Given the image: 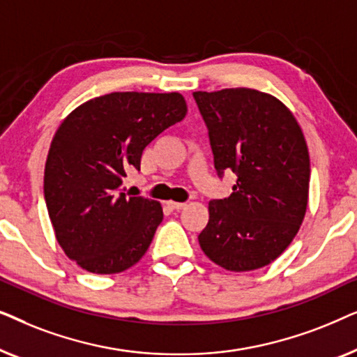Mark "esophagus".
Returning a JSON list of instances; mask_svg holds the SVG:
<instances>
[{
	"label": "esophagus",
	"mask_w": 357,
	"mask_h": 357,
	"mask_svg": "<svg viewBox=\"0 0 357 357\" xmlns=\"http://www.w3.org/2000/svg\"><path fill=\"white\" fill-rule=\"evenodd\" d=\"M169 208L170 209H175V211H178V209H183L187 206V203H178V202H169Z\"/></svg>",
	"instance_id": "1"
}]
</instances>
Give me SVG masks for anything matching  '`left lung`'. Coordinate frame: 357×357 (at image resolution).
I'll return each mask as SVG.
<instances>
[{
    "instance_id": "left-lung-1",
    "label": "left lung",
    "mask_w": 357,
    "mask_h": 357,
    "mask_svg": "<svg viewBox=\"0 0 357 357\" xmlns=\"http://www.w3.org/2000/svg\"><path fill=\"white\" fill-rule=\"evenodd\" d=\"M193 97L218 175H237L231 197L209 202L199 247L229 271L270 265L305 216L310 159L301 126L276 97L255 89L198 91Z\"/></svg>"
}]
</instances>
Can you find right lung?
I'll list each match as a JSON object with an SVG mask.
<instances>
[{
	"label": "right lung",
	"instance_id": "obj_1",
	"mask_svg": "<svg viewBox=\"0 0 357 357\" xmlns=\"http://www.w3.org/2000/svg\"><path fill=\"white\" fill-rule=\"evenodd\" d=\"M178 92H112L63 120L45 164L43 193L63 250L82 270L114 275L141 260L162 221L160 203L120 192L146 146L183 120Z\"/></svg>",
	"mask_w": 357,
	"mask_h": 357
}]
</instances>
